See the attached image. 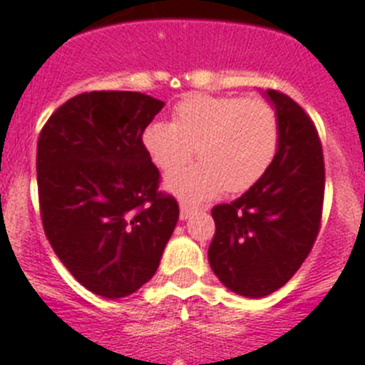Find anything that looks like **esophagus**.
<instances>
[{"mask_svg":"<svg viewBox=\"0 0 365 365\" xmlns=\"http://www.w3.org/2000/svg\"><path fill=\"white\" fill-rule=\"evenodd\" d=\"M196 212H198V209H196V207H190L183 202L180 203V220H189V217L194 216Z\"/></svg>","mask_w":365,"mask_h":365,"instance_id":"obj_1","label":"esophagus"}]
</instances>
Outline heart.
I'll use <instances>...</instances> for the list:
<instances>
[{
    "instance_id": "1",
    "label": "heart",
    "mask_w": 365,
    "mask_h": 365,
    "mask_svg": "<svg viewBox=\"0 0 365 365\" xmlns=\"http://www.w3.org/2000/svg\"><path fill=\"white\" fill-rule=\"evenodd\" d=\"M279 118L264 98L189 95L173 120L145 125L142 144L156 167L175 173L198 149L202 162L169 178L187 202H203L221 190L241 192L259 182L279 149Z\"/></svg>"
}]
</instances>
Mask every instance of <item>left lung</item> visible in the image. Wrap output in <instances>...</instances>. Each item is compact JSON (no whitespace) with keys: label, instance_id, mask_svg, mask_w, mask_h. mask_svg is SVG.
I'll return each mask as SVG.
<instances>
[{"label":"left lung","instance_id":"1","mask_svg":"<svg viewBox=\"0 0 365 365\" xmlns=\"http://www.w3.org/2000/svg\"><path fill=\"white\" fill-rule=\"evenodd\" d=\"M279 118V149L267 175L230 203L212 209L209 263L229 290L259 299L294 277L321 230L324 155L301 106L267 90Z\"/></svg>","mask_w":365,"mask_h":365}]
</instances>
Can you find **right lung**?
Wrapping results in <instances>:
<instances>
[{"label":"right lung","instance_id":"add662e5","mask_svg":"<svg viewBox=\"0 0 365 365\" xmlns=\"http://www.w3.org/2000/svg\"><path fill=\"white\" fill-rule=\"evenodd\" d=\"M162 108L138 91H90L59 106L39 133L44 234L70 274L101 297L145 284L178 221V202L158 189V167L142 144Z\"/></svg>","mask_w":365,"mask_h":365}]
</instances>
